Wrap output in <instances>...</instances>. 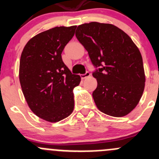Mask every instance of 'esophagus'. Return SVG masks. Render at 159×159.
<instances>
[{"label":"esophagus","instance_id":"1","mask_svg":"<svg viewBox=\"0 0 159 159\" xmlns=\"http://www.w3.org/2000/svg\"><path fill=\"white\" fill-rule=\"evenodd\" d=\"M90 72L89 71H86L85 74H83V75H81V79H85V78H89V77L90 76Z\"/></svg>","mask_w":159,"mask_h":159}]
</instances>
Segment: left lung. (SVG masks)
<instances>
[{
  "label": "left lung",
  "mask_w": 159,
  "mask_h": 159,
  "mask_svg": "<svg viewBox=\"0 0 159 159\" xmlns=\"http://www.w3.org/2000/svg\"><path fill=\"white\" fill-rule=\"evenodd\" d=\"M76 38L96 68L98 86L92 96L101 111L113 117L130 113L140 101L145 76L140 51L122 30L91 22L77 28Z\"/></svg>",
  "instance_id": "obj_1"
}]
</instances>
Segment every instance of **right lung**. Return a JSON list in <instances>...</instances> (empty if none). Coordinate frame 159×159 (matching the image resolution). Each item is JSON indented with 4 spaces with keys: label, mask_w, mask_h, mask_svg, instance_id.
<instances>
[{
    "label": "right lung",
    "mask_w": 159,
    "mask_h": 159,
    "mask_svg": "<svg viewBox=\"0 0 159 159\" xmlns=\"http://www.w3.org/2000/svg\"><path fill=\"white\" fill-rule=\"evenodd\" d=\"M75 28L55 27L35 35L20 56L19 79L24 96L30 110L49 122L67 118L74 110L73 89L81 77L70 72L61 53Z\"/></svg>",
    "instance_id": "right-lung-1"
}]
</instances>
